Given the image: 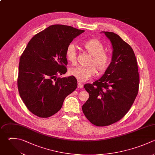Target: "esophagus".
<instances>
[{"label":"esophagus","mask_w":155,"mask_h":155,"mask_svg":"<svg viewBox=\"0 0 155 155\" xmlns=\"http://www.w3.org/2000/svg\"><path fill=\"white\" fill-rule=\"evenodd\" d=\"M78 87L79 88H80V89L82 88H83V84L82 83H81L80 82H78Z\"/></svg>","instance_id":"1"}]
</instances>
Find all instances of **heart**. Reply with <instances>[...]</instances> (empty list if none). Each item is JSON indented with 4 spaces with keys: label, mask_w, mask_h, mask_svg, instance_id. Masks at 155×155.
I'll return each instance as SVG.
<instances>
[{
    "label": "heart",
    "mask_w": 155,
    "mask_h": 155,
    "mask_svg": "<svg viewBox=\"0 0 155 155\" xmlns=\"http://www.w3.org/2000/svg\"><path fill=\"white\" fill-rule=\"evenodd\" d=\"M84 50L91 56L90 65H93L99 74L104 73L110 64V56L105 53L103 44L97 39H92L82 44ZM67 59L71 64L76 61V50L73 44H69L65 50ZM71 76L76 78L80 82H85L96 74V70L93 66L83 67L78 66L71 68L69 70Z\"/></svg>",
    "instance_id": "heart-1"
}]
</instances>
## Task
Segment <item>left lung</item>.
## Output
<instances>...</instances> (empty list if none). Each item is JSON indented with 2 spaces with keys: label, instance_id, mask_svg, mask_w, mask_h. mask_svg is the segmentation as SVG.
Returning a JSON list of instances; mask_svg holds the SVG:
<instances>
[{
  "label": "left lung",
  "instance_id": "left-lung-1",
  "mask_svg": "<svg viewBox=\"0 0 155 155\" xmlns=\"http://www.w3.org/2000/svg\"><path fill=\"white\" fill-rule=\"evenodd\" d=\"M110 41L111 61L102 76L84 88L89 98L82 105V111L93 124L107 126L122 119L133 105L138 93L139 76L132 48L120 37L102 31Z\"/></svg>",
  "mask_w": 155,
  "mask_h": 155
}]
</instances>
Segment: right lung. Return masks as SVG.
Segmentation results:
<instances>
[{"label":"right lung","mask_w":155,"mask_h":155,"mask_svg":"<svg viewBox=\"0 0 155 155\" xmlns=\"http://www.w3.org/2000/svg\"><path fill=\"white\" fill-rule=\"evenodd\" d=\"M85 31L64 25H53L35 35L20 58L18 87L27 108L40 117H48L62 108L65 98L78 86L66 73L67 46Z\"/></svg>","instance_id":"obj_1"}]
</instances>
